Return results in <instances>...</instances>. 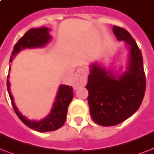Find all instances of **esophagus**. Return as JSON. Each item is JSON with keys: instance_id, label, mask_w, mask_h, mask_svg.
Listing matches in <instances>:
<instances>
[{"instance_id": "esophagus-1", "label": "esophagus", "mask_w": 154, "mask_h": 154, "mask_svg": "<svg viewBox=\"0 0 154 154\" xmlns=\"http://www.w3.org/2000/svg\"><path fill=\"white\" fill-rule=\"evenodd\" d=\"M87 69L85 68H78L74 74V86L75 88L85 86L87 83Z\"/></svg>"}]
</instances>
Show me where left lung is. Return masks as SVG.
<instances>
[{
    "mask_svg": "<svg viewBox=\"0 0 154 154\" xmlns=\"http://www.w3.org/2000/svg\"><path fill=\"white\" fill-rule=\"evenodd\" d=\"M119 41H124L130 48L127 71L115 76L98 64L91 66L88 84V102L92 119L103 127L115 126L131 117L144 98L146 75L142 52L127 30L114 26Z\"/></svg>",
    "mask_w": 154,
    "mask_h": 154,
    "instance_id": "1",
    "label": "left lung"
}]
</instances>
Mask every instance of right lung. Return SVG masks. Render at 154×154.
I'll return each mask as SVG.
<instances>
[{"label": "right lung", "mask_w": 154, "mask_h": 154, "mask_svg": "<svg viewBox=\"0 0 154 154\" xmlns=\"http://www.w3.org/2000/svg\"><path fill=\"white\" fill-rule=\"evenodd\" d=\"M49 31H50L49 28L43 27L40 28H32L26 32L24 35L20 38L15 45L12 52V55L10 57V62H12V57L16 56L21 50L26 48L42 47L47 44L51 38V35H49ZM8 78H9V74L8 75V79H7V88H8L9 97L12 100V105L19 119L26 126L38 132L56 131L63 126L66 122L68 107L73 98L72 87L64 85H60L56 96L55 102L54 103L51 113L42 120L33 121L27 119L26 117L22 116L20 112L16 108L13 101L12 95L10 92V83Z\"/></svg>", "instance_id": "add662e5"}]
</instances>
